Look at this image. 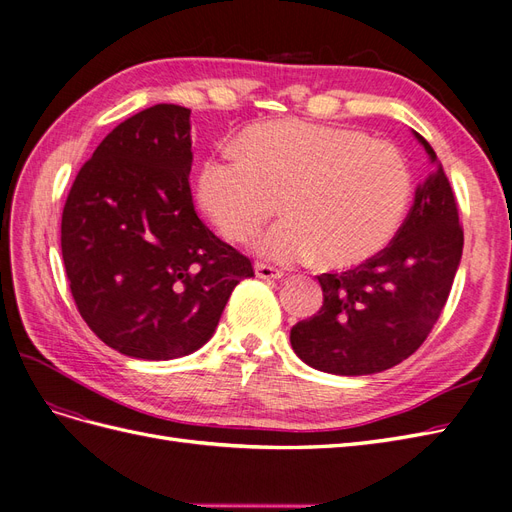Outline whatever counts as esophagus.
<instances>
[{
  "label": "esophagus",
  "mask_w": 512,
  "mask_h": 512,
  "mask_svg": "<svg viewBox=\"0 0 512 512\" xmlns=\"http://www.w3.org/2000/svg\"><path fill=\"white\" fill-rule=\"evenodd\" d=\"M254 271H256V275L260 277V280H282V277H284L282 269H275L271 265H265V262H256Z\"/></svg>",
  "instance_id": "esophagus-1"
}]
</instances>
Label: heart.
I'll use <instances>...</instances> for the list:
<instances>
[{
  "mask_svg": "<svg viewBox=\"0 0 512 512\" xmlns=\"http://www.w3.org/2000/svg\"><path fill=\"white\" fill-rule=\"evenodd\" d=\"M412 192L410 168L391 143L359 130L282 119L245 130L237 153L205 160L198 200L232 241L256 235L277 211L286 218L256 239L275 262L352 267L395 237Z\"/></svg>",
  "mask_w": 512,
  "mask_h": 512,
  "instance_id": "b5f03b06",
  "label": "heart"
}]
</instances>
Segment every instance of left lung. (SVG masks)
I'll return each instance as SVG.
<instances>
[{"mask_svg": "<svg viewBox=\"0 0 512 512\" xmlns=\"http://www.w3.org/2000/svg\"><path fill=\"white\" fill-rule=\"evenodd\" d=\"M436 164L416 188L395 239L363 265L322 273V307L290 331L294 354L335 376H367L401 363L431 333L461 262L463 230L455 194L436 151L414 132Z\"/></svg>", "mask_w": 512, "mask_h": 512, "instance_id": "8db88e82", "label": "left lung"}]
</instances>
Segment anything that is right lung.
<instances>
[{"label":"right lung","instance_id":"add662e5","mask_svg":"<svg viewBox=\"0 0 512 512\" xmlns=\"http://www.w3.org/2000/svg\"><path fill=\"white\" fill-rule=\"evenodd\" d=\"M190 108L156 104L108 134L76 175L61 256L76 307L106 346L145 361L203 348L250 258L194 211Z\"/></svg>","mask_w":512,"mask_h":512}]
</instances>
